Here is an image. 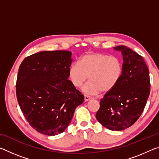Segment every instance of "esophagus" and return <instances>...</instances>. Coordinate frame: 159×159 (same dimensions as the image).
<instances>
[{"label": "esophagus", "instance_id": "obj_1", "mask_svg": "<svg viewBox=\"0 0 159 159\" xmlns=\"http://www.w3.org/2000/svg\"><path fill=\"white\" fill-rule=\"evenodd\" d=\"M90 99H91V98H90V96L86 95H84V101H85V102H88V101H89Z\"/></svg>", "mask_w": 159, "mask_h": 159}]
</instances>
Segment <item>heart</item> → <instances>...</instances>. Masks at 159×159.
<instances>
[{
	"instance_id": "1",
	"label": "heart",
	"mask_w": 159,
	"mask_h": 159,
	"mask_svg": "<svg viewBox=\"0 0 159 159\" xmlns=\"http://www.w3.org/2000/svg\"><path fill=\"white\" fill-rule=\"evenodd\" d=\"M123 61L117 56L101 52H90L79 59V64L69 69V78L75 88H80L88 78L90 80L83 88L88 95L107 94L114 89L123 76Z\"/></svg>"
}]
</instances>
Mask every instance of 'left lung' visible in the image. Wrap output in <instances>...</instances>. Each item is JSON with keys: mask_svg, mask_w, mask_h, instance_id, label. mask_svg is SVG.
<instances>
[{"mask_svg": "<svg viewBox=\"0 0 159 159\" xmlns=\"http://www.w3.org/2000/svg\"><path fill=\"white\" fill-rule=\"evenodd\" d=\"M114 48L122 54L123 76L114 89L100 100L96 118L109 130L120 131L130 127L140 117L149 95L150 79L141 55L124 45Z\"/></svg>", "mask_w": 159, "mask_h": 159, "instance_id": "8db88e82", "label": "left lung"}]
</instances>
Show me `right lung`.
Listing matches in <instances>:
<instances>
[{
    "instance_id": "right-lung-1",
    "label": "right lung",
    "mask_w": 159,
    "mask_h": 159,
    "mask_svg": "<svg viewBox=\"0 0 159 159\" xmlns=\"http://www.w3.org/2000/svg\"><path fill=\"white\" fill-rule=\"evenodd\" d=\"M71 52L42 51L21 63L16 83L17 98L26 120L39 133H63L84 96L69 79Z\"/></svg>"
}]
</instances>
